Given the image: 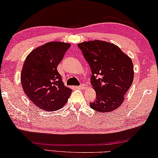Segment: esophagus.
<instances>
[{
	"label": "esophagus",
	"instance_id": "obj_1",
	"mask_svg": "<svg viewBox=\"0 0 158 158\" xmlns=\"http://www.w3.org/2000/svg\"><path fill=\"white\" fill-rule=\"evenodd\" d=\"M78 89H81V90L86 89V86L85 85H84V84H82V85H81L80 86H78Z\"/></svg>",
	"mask_w": 158,
	"mask_h": 158
}]
</instances>
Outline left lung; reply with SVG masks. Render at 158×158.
<instances>
[{
  "label": "left lung",
  "mask_w": 158,
  "mask_h": 158,
  "mask_svg": "<svg viewBox=\"0 0 158 158\" xmlns=\"http://www.w3.org/2000/svg\"><path fill=\"white\" fill-rule=\"evenodd\" d=\"M78 46L91 67V83L97 95L90 107L100 112L114 110L133 82L131 59L117 46L104 41H85Z\"/></svg>",
  "instance_id": "obj_1"
}]
</instances>
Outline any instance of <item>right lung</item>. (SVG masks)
I'll return each mask as SVG.
<instances>
[{"instance_id": "obj_1", "label": "right lung", "mask_w": 158, "mask_h": 158, "mask_svg": "<svg viewBox=\"0 0 158 158\" xmlns=\"http://www.w3.org/2000/svg\"><path fill=\"white\" fill-rule=\"evenodd\" d=\"M71 45L52 41L37 47L27 56L21 72L25 94L41 110L63 108L72 90L64 85L57 67Z\"/></svg>"}]
</instances>
